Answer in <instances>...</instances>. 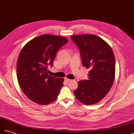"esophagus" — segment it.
<instances>
[{
  "label": "esophagus",
  "instance_id": "obj_1",
  "mask_svg": "<svg viewBox=\"0 0 134 134\" xmlns=\"http://www.w3.org/2000/svg\"><path fill=\"white\" fill-rule=\"evenodd\" d=\"M65 80L66 82H71V81L72 80H71V79H68V78H65Z\"/></svg>",
  "mask_w": 134,
  "mask_h": 134
}]
</instances>
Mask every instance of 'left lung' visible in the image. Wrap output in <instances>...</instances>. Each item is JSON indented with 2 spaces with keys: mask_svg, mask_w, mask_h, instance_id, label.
Listing matches in <instances>:
<instances>
[{
  "mask_svg": "<svg viewBox=\"0 0 134 134\" xmlns=\"http://www.w3.org/2000/svg\"><path fill=\"white\" fill-rule=\"evenodd\" d=\"M80 50L83 66L90 69L88 79L78 82L76 98L87 105L99 102L110 91L115 76V59L109 44L94 35H72Z\"/></svg>",
  "mask_w": 134,
  "mask_h": 134,
  "instance_id": "8db88e82",
  "label": "left lung"
}]
</instances>
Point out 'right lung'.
Listing matches in <instances>:
<instances>
[{"label":"right lung","mask_w":134,"mask_h":134,"mask_svg":"<svg viewBox=\"0 0 134 134\" xmlns=\"http://www.w3.org/2000/svg\"><path fill=\"white\" fill-rule=\"evenodd\" d=\"M67 42L64 37L42 35L27 42L20 52L18 83L24 94L35 103L46 105L57 99L64 79L48 75L47 66H52L58 51Z\"/></svg>","instance_id":"right-lung-1"}]
</instances>
